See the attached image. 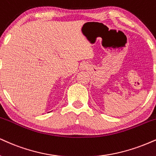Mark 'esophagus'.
Here are the masks:
<instances>
[{
  "instance_id": "34e87169",
  "label": "esophagus",
  "mask_w": 156,
  "mask_h": 156,
  "mask_svg": "<svg viewBox=\"0 0 156 156\" xmlns=\"http://www.w3.org/2000/svg\"><path fill=\"white\" fill-rule=\"evenodd\" d=\"M86 68H88V64H86V63H83L81 65V69H86Z\"/></svg>"
}]
</instances>
